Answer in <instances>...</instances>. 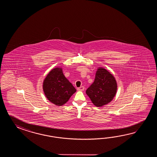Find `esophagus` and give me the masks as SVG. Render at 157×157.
Returning a JSON list of instances; mask_svg holds the SVG:
<instances>
[{
  "label": "esophagus",
  "mask_w": 157,
  "mask_h": 157,
  "mask_svg": "<svg viewBox=\"0 0 157 157\" xmlns=\"http://www.w3.org/2000/svg\"><path fill=\"white\" fill-rule=\"evenodd\" d=\"M85 89V87L83 86H80V87L77 88V90L78 91H83Z\"/></svg>",
  "instance_id": "esophagus-1"
}]
</instances>
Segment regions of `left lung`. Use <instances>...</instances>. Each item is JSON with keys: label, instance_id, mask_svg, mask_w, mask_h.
Masks as SVG:
<instances>
[{"label": "left lung", "instance_id": "8db88e82", "mask_svg": "<svg viewBox=\"0 0 157 157\" xmlns=\"http://www.w3.org/2000/svg\"><path fill=\"white\" fill-rule=\"evenodd\" d=\"M117 87L113 76L103 68H99L93 83L87 88L86 93L95 106L100 107L113 100Z\"/></svg>", "mask_w": 157, "mask_h": 157}]
</instances>
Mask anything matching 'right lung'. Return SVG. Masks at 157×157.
<instances>
[{
  "label": "right lung",
  "instance_id": "add662e5",
  "mask_svg": "<svg viewBox=\"0 0 157 157\" xmlns=\"http://www.w3.org/2000/svg\"><path fill=\"white\" fill-rule=\"evenodd\" d=\"M43 90L47 99L55 105L66 103L76 90L64 76L61 68L50 71L43 82Z\"/></svg>",
  "mask_w": 157,
  "mask_h": 157
}]
</instances>
